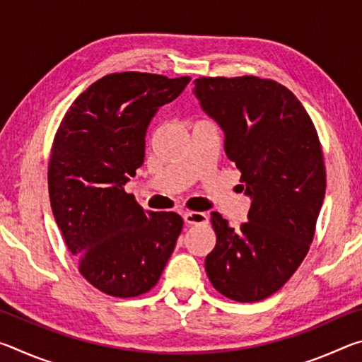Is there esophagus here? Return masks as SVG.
I'll use <instances>...</instances> for the list:
<instances>
[{"label":"esophagus","mask_w":362,"mask_h":362,"mask_svg":"<svg viewBox=\"0 0 362 362\" xmlns=\"http://www.w3.org/2000/svg\"><path fill=\"white\" fill-rule=\"evenodd\" d=\"M183 220L188 225H203L207 223V216L204 212H185L183 214Z\"/></svg>","instance_id":"1"}]
</instances>
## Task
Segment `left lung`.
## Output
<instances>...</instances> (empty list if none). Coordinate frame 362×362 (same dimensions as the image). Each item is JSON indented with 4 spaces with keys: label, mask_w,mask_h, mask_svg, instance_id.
I'll return each mask as SVG.
<instances>
[{
    "label": "left lung",
    "mask_w": 362,
    "mask_h": 362,
    "mask_svg": "<svg viewBox=\"0 0 362 362\" xmlns=\"http://www.w3.org/2000/svg\"><path fill=\"white\" fill-rule=\"evenodd\" d=\"M193 94L222 129L250 198L240 228L211 214L217 243L206 273L222 296L259 302L287 283L313 241L326 193L320 140L297 97L272 79L198 78Z\"/></svg>",
    "instance_id": "obj_1"
}]
</instances>
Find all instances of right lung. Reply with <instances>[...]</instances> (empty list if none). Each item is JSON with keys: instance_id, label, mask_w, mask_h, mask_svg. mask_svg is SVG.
Wrapping results in <instances>:
<instances>
[{"instance_id": "1", "label": "right lung", "mask_w": 362, "mask_h": 362, "mask_svg": "<svg viewBox=\"0 0 362 362\" xmlns=\"http://www.w3.org/2000/svg\"><path fill=\"white\" fill-rule=\"evenodd\" d=\"M189 76L112 73L90 84L65 113L49 161V198L79 273L113 297L156 286L183 220L144 211L124 192L144 164L153 116L177 99Z\"/></svg>"}]
</instances>
